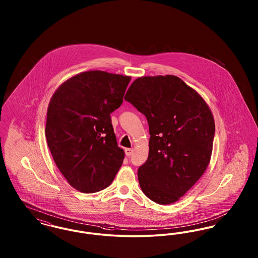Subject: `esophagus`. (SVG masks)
I'll return each mask as SVG.
<instances>
[{"instance_id": "esophagus-1", "label": "esophagus", "mask_w": 258, "mask_h": 258, "mask_svg": "<svg viewBox=\"0 0 258 258\" xmlns=\"http://www.w3.org/2000/svg\"><path fill=\"white\" fill-rule=\"evenodd\" d=\"M124 153H125V155H126L127 157H130V156H132V155H133V153H134V149L126 148V149H124Z\"/></svg>"}]
</instances>
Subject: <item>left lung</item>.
I'll return each mask as SVG.
<instances>
[{"mask_svg": "<svg viewBox=\"0 0 258 258\" xmlns=\"http://www.w3.org/2000/svg\"><path fill=\"white\" fill-rule=\"evenodd\" d=\"M124 99L147 118L149 156L137 176L144 195L167 205L178 201L207 169L215 136L208 104L174 75L135 79Z\"/></svg>", "mask_w": 258, "mask_h": 258, "instance_id": "obj_1", "label": "left lung"}]
</instances>
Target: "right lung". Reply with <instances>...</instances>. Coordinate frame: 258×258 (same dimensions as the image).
Segmentation results:
<instances>
[{"mask_svg": "<svg viewBox=\"0 0 258 258\" xmlns=\"http://www.w3.org/2000/svg\"><path fill=\"white\" fill-rule=\"evenodd\" d=\"M131 76L91 71L64 81L50 99L45 136L54 161L75 189L110 185L122 166L110 114L123 102Z\"/></svg>", "mask_w": 258, "mask_h": 258, "instance_id": "add662e5", "label": "right lung"}]
</instances>
